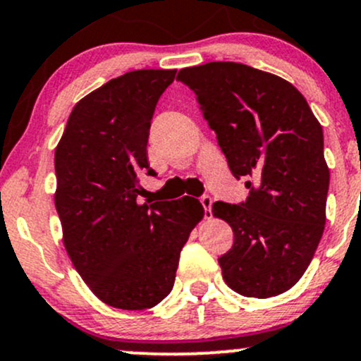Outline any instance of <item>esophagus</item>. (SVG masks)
Returning <instances> with one entry per match:
<instances>
[{
  "label": "esophagus",
  "mask_w": 361,
  "mask_h": 361,
  "mask_svg": "<svg viewBox=\"0 0 361 361\" xmlns=\"http://www.w3.org/2000/svg\"><path fill=\"white\" fill-rule=\"evenodd\" d=\"M201 204H202V207H204V218H209L211 206H213V197L204 194V196H201Z\"/></svg>",
  "instance_id": "1"
}]
</instances>
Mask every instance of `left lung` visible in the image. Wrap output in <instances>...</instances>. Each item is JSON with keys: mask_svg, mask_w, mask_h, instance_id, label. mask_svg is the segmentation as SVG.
Returning <instances> with one entry per match:
<instances>
[{"mask_svg": "<svg viewBox=\"0 0 361 361\" xmlns=\"http://www.w3.org/2000/svg\"><path fill=\"white\" fill-rule=\"evenodd\" d=\"M192 89L247 201H218L233 247L218 258L228 287L267 299L295 286L311 264L326 223L329 169L323 128L306 97L279 75L238 62L185 67Z\"/></svg>", "mask_w": 361, "mask_h": 361, "instance_id": "1", "label": "left lung"}]
</instances>
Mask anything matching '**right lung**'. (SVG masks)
<instances>
[{"instance_id": "right-lung-1", "label": "right lung", "mask_w": 361, "mask_h": 361, "mask_svg": "<svg viewBox=\"0 0 361 361\" xmlns=\"http://www.w3.org/2000/svg\"><path fill=\"white\" fill-rule=\"evenodd\" d=\"M176 69L131 71L72 109L55 148V209L63 247L108 306L154 307L171 294L180 250L204 216L197 199L138 204L152 118Z\"/></svg>"}]
</instances>
